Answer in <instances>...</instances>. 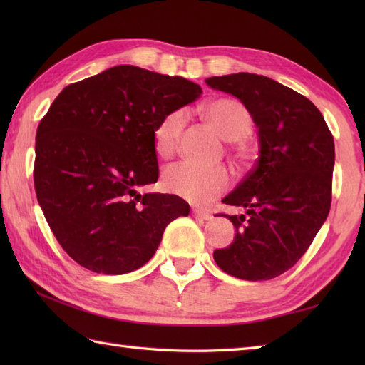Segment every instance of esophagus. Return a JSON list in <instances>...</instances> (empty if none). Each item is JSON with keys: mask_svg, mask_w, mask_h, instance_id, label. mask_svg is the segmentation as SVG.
Returning a JSON list of instances; mask_svg holds the SVG:
<instances>
[{"mask_svg": "<svg viewBox=\"0 0 365 365\" xmlns=\"http://www.w3.org/2000/svg\"><path fill=\"white\" fill-rule=\"evenodd\" d=\"M192 216L197 220H204V221H210L213 218V215L207 210H202V208H192Z\"/></svg>", "mask_w": 365, "mask_h": 365, "instance_id": "esophagus-1", "label": "esophagus"}]
</instances>
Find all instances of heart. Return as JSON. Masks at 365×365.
<instances>
[{
  "label": "heart",
  "mask_w": 365,
  "mask_h": 365,
  "mask_svg": "<svg viewBox=\"0 0 365 365\" xmlns=\"http://www.w3.org/2000/svg\"><path fill=\"white\" fill-rule=\"evenodd\" d=\"M204 115L221 138L229 141V150L238 165H251L257 155V145L250 136L254 120L246 105L234 97H221L204 106ZM185 125L187 113L183 110L163 115L153 130V147L158 155L170 157L175 153ZM161 185L168 192L187 199L188 202L205 204L230 187V174L222 166L204 169L188 161H178L165 169Z\"/></svg>",
  "instance_id": "heart-1"
}]
</instances>
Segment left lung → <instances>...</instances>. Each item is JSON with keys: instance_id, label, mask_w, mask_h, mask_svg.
Instances as JSON below:
<instances>
[{"instance_id": "left-lung-1", "label": "left lung", "mask_w": 365, "mask_h": 365, "mask_svg": "<svg viewBox=\"0 0 365 365\" xmlns=\"http://www.w3.org/2000/svg\"><path fill=\"white\" fill-rule=\"evenodd\" d=\"M207 84L235 96L259 128L260 157L222 202L235 238L213 252L218 267L245 281L285 273L311 246L331 208L334 138L311 100L268 76L234 73Z\"/></svg>"}]
</instances>
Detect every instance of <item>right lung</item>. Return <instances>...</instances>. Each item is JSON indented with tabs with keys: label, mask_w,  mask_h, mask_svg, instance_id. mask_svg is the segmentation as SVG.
<instances>
[{
	"label": "right lung",
	"mask_w": 365,
	"mask_h": 365,
	"mask_svg": "<svg viewBox=\"0 0 365 365\" xmlns=\"http://www.w3.org/2000/svg\"><path fill=\"white\" fill-rule=\"evenodd\" d=\"M199 84L118 66L66 86L37 127L34 188L63 250L94 273L125 274L152 259L166 226L188 216L158 180L153 130L195 102Z\"/></svg>",
	"instance_id": "right-lung-1"
}]
</instances>
